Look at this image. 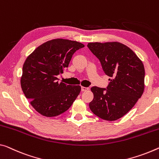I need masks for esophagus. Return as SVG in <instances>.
Here are the masks:
<instances>
[{
	"mask_svg": "<svg viewBox=\"0 0 159 159\" xmlns=\"http://www.w3.org/2000/svg\"><path fill=\"white\" fill-rule=\"evenodd\" d=\"M88 89H89V88H88V87H81V90H82V92L87 91Z\"/></svg>",
	"mask_w": 159,
	"mask_h": 159,
	"instance_id": "esophagus-1",
	"label": "esophagus"
}]
</instances>
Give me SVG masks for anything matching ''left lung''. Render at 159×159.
I'll list each match as a JSON object with an SVG mask.
<instances>
[{
    "label": "left lung",
    "mask_w": 159,
    "mask_h": 159,
    "mask_svg": "<svg viewBox=\"0 0 159 159\" xmlns=\"http://www.w3.org/2000/svg\"><path fill=\"white\" fill-rule=\"evenodd\" d=\"M87 47L111 77L107 88H91L94 99L89 108L102 119L117 120L128 113L142 95L144 67L137 55L120 43H89Z\"/></svg>",
    "instance_id": "1"
}]
</instances>
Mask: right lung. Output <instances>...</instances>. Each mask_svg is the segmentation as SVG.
Returning a JSON list of instances; mask_svg holds the SVG:
<instances>
[{
	"label": "right lung",
	"instance_id": "right-lung-1",
	"mask_svg": "<svg viewBox=\"0 0 159 159\" xmlns=\"http://www.w3.org/2000/svg\"><path fill=\"white\" fill-rule=\"evenodd\" d=\"M84 47L77 41L54 39L42 44L27 57L20 84L25 97L38 113L56 116L72 106L81 87L58 82L57 77L68 67L73 54Z\"/></svg>",
	"mask_w": 159,
	"mask_h": 159
}]
</instances>
